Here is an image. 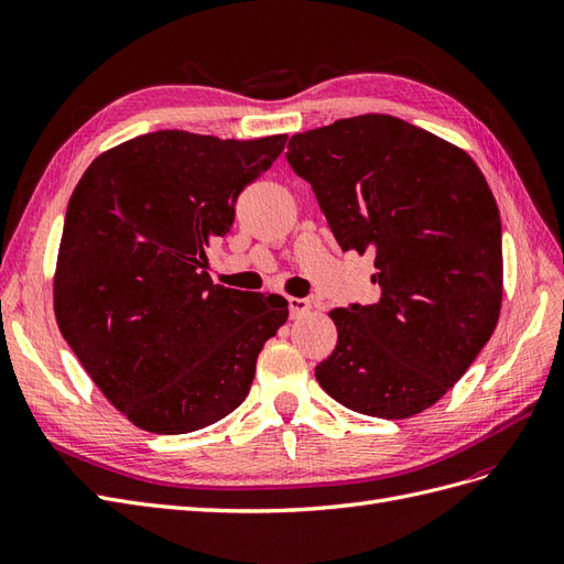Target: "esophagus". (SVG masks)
<instances>
[{
  "instance_id": "esophagus-1",
  "label": "esophagus",
  "mask_w": 564,
  "mask_h": 564,
  "mask_svg": "<svg viewBox=\"0 0 564 564\" xmlns=\"http://www.w3.org/2000/svg\"><path fill=\"white\" fill-rule=\"evenodd\" d=\"M311 313V301L308 299H296L292 296L289 299V315H292V319H299L303 315Z\"/></svg>"
}]
</instances>
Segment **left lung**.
<instances>
[{
    "label": "left lung",
    "mask_w": 564,
    "mask_h": 564,
    "mask_svg": "<svg viewBox=\"0 0 564 564\" xmlns=\"http://www.w3.org/2000/svg\"><path fill=\"white\" fill-rule=\"evenodd\" d=\"M286 148L338 247L377 256L381 286L377 303L329 313L338 340L315 377L352 412L414 416L464 377L499 322L497 199L464 150L390 115L338 119Z\"/></svg>",
    "instance_id": "8db88e82"
}]
</instances>
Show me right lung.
Listing matches in <instances>:
<instances>
[{
  "instance_id": "right-lung-1",
  "label": "right lung",
  "mask_w": 564,
  "mask_h": 564,
  "mask_svg": "<svg viewBox=\"0 0 564 564\" xmlns=\"http://www.w3.org/2000/svg\"><path fill=\"white\" fill-rule=\"evenodd\" d=\"M286 133L256 141L164 129L98 155L67 202L54 278L63 338L133 425L181 435L249 395L286 301L214 284L204 247Z\"/></svg>"
}]
</instances>
